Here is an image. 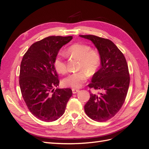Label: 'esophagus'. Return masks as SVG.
<instances>
[{
  "label": "esophagus",
  "instance_id": "34e87169",
  "mask_svg": "<svg viewBox=\"0 0 149 149\" xmlns=\"http://www.w3.org/2000/svg\"><path fill=\"white\" fill-rule=\"evenodd\" d=\"M72 91H73V94H76V93H78V92L79 91V90L76 89H72Z\"/></svg>",
  "mask_w": 149,
  "mask_h": 149
}]
</instances>
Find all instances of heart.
I'll return each mask as SVG.
<instances>
[{
    "label": "heart",
    "mask_w": 149,
    "mask_h": 149,
    "mask_svg": "<svg viewBox=\"0 0 149 149\" xmlns=\"http://www.w3.org/2000/svg\"><path fill=\"white\" fill-rule=\"evenodd\" d=\"M90 48L88 45L78 43L71 45L66 49L68 56L79 60L78 69L80 71L71 73L65 78L63 81L64 86L79 88L87 80L88 74L92 75L96 73L101 63V56L96 49ZM53 65L58 73H66V63L62 56H57L54 60Z\"/></svg>",
    "instance_id": "b5f03b06"
}]
</instances>
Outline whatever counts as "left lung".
I'll use <instances>...</instances> for the list:
<instances>
[{
  "mask_svg": "<svg viewBox=\"0 0 149 149\" xmlns=\"http://www.w3.org/2000/svg\"><path fill=\"white\" fill-rule=\"evenodd\" d=\"M79 36L94 43L100 55L101 65L88 84L90 88L100 90V93L90 94L84 111L91 119L104 122L118 113L125 101L130 83L127 61L110 40L93 35Z\"/></svg>",
  "mask_w": 149,
  "mask_h": 149,
  "instance_id": "8db88e82",
  "label": "left lung"
}]
</instances>
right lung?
<instances>
[{
  "label": "right lung",
  "mask_w": 149,
  "mask_h": 149,
  "mask_svg": "<svg viewBox=\"0 0 149 149\" xmlns=\"http://www.w3.org/2000/svg\"><path fill=\"white\" fill-rule=\"evenodd\" d=\"M72 36H51L31 45L21 62L19 84L29 111L38 119L52 122L64 114L72 96L70 88L56 89L59 85L53 65L60 49Z\"/></svg>",
  "instance_id": "add662e5"
}]
</instances>
